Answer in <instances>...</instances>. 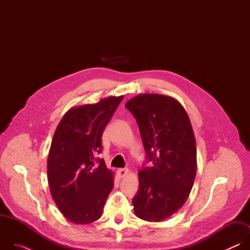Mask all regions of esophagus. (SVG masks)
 <instances>
[{
    "label": "esophagus",
    "mask_w": 250,
    "mask_h": 250,
    "mask_svg": "<svg viewBox=\"0 0 250 250\" xmlns=\"http://www.w3.org/2000/svg\"><path fill=\"white\" fill-rule=\"evenodd\" d=\"M128 173V169L127 168H120L118 170V175L120 178H124L125 175H127Z\"/></svg>",
    "instance_id": "obj_1"
}]
</instances>
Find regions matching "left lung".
Masks as SVG:
<instances>
[{"mask_svg": "<svg viewBox=\"0 0 250 250\" xmlns=\"http://www.w3.org/2000/svg\"><path fill=\"white\" fill-rule=\"evenodd\" d=\"M125 108L135 118L146 161L138 172L139 187L132 198L135 215L147 222L171 217L187 201L197 170L196 140L189 117L175 99L142 94Z\"/></svg>", "mask_w": 250, "mask_h": 250, "instance_id": "obj_1", "label": "left lung"}]
</instances>
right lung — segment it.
<instances>
[{
  "label": "right lung",
  "mask_w": 250,
  "mask_h": 250,
  "mask_svg": "<svg viewBox=\"0 0 250 250\" xmlns=\"http://www.w3.org/2000/svg\"><path fill=\"white\" fill-rule=\"evenodd\" d=\"M124 96L69 110L59 123L50 146L47 176L51 196L64 217L87 225L101 218L114 187L102 153V133Z\"/></svg>",
  "instance_id": "right-lung-1"
}]
</instances>
